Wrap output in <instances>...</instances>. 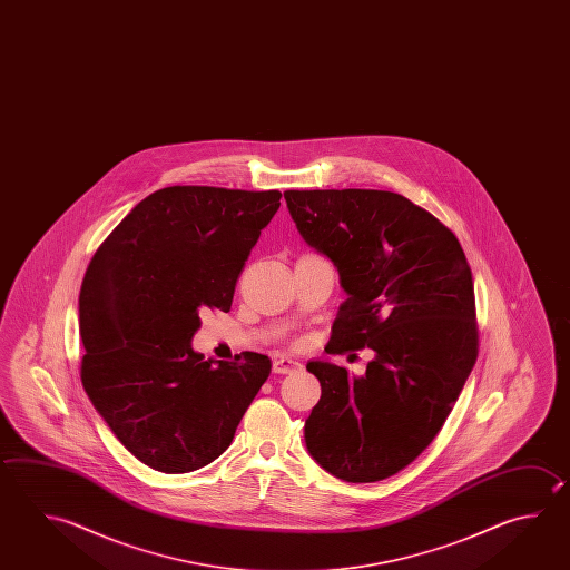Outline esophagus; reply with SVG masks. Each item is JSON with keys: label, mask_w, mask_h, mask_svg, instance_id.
Masks as SVG:
<instances>
[{"label": "esophagus", "mask_w": 570, "mask_h": 570, "mask_svg": "<svg viewBox=\"0 0 570 570\" xmlns=\"http://www.w3.org/2000/svg\"><path fill=\"white\" fill-rule=\"evenodd\" d=\"M301 366V363H298L296 358L286 355L274 356V361H272V368H274V373H278V375H288V373L298 371Z\"/></svg>", "instance_id": "34e87169"}]
</instances>
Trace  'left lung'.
<instances>
[{"label": "left lung", "instance_id": "obj_1", "mask_svg": "<svg viewBox=\"0 0 570 570\" xmlns=\"http://www.w3.org/2000/svg\"><path fill=\"white\" fill-rule=\"evenodd\" d=\"M284 199L348 296L331 353L375 351L363 376L326 361L306 365L323 389L306 448L344 482L385 480L435 440L475 365L472 269L453 232L403 195L291 189Z\"/></svg>", "mask_w": 570, "mask_h": 570}]
</instances>
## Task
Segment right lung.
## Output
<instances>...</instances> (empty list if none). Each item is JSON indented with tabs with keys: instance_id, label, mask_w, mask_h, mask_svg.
<instances>
[{
	"instance_id": "add662e5",
	"label": "right lung",
	"mask_w": 570,
	"mask_h": 570,
	"mask_svg": "<svg viewBox=\"0 0 570 570\" xmlns=\"http://www.w3.org/2000/svg\"><path fill=\"white\" fill-rule=\"evenodd\" d=\"M282 194L165 187L100 244L78 311L88 399L117 440L153 470L217 460L269 375L268 356L205 361L199 312L232 308L236 282Z\"/></svg>"
}]
</instances>
